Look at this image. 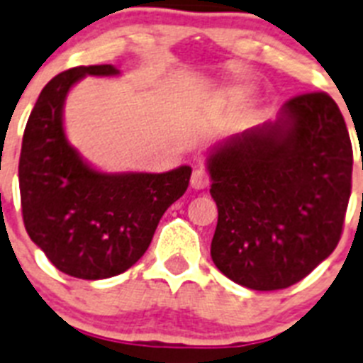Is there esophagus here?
Returning <instances> with one entry per match:
<instances>
[{"instance_id":"1","label":"esophagus","mask_w":363,"mask_h":363,"mask_svg":"<svg viewBox=\"0 0 363 363\" xmlns=\"http://www.w3.org/2000/svg\"><path fill=\"white\" fill-rule=\"evenodd\" d=\"M208 182H210V177L203 167L196 169L194 175H191V188H194V190H205V188L208 186Z\"/></svg>"}]
</instances>
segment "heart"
<instances>
[{
  "label": "heart",
  "mask_w": 363,
  "mask_h": 363,
  "mask_svg": "<svg viewBox=\"0 0 363 363\" xmlns=\"http://www.w3.org/2000/svg\"><path fill=\"white\" fill-rule=\"evenodd\" d=\"M230 99H234V101H245L247 99V92L243 88H234L233 92H230Z\"/></svg>",
  "instance_id": "1"
}]
</instances>
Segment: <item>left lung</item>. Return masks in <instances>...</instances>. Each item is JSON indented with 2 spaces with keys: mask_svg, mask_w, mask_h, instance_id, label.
<instances>
[{
  "mask_svg": "<svg viewBox=\"0 0 363 363\" xmlns=\"http://www.w3.org/2000/svg\"><path fill=\"white\" fill-rule=\"evenodd\" d=\"M206 167L218 205L210 255L236 284L282 290L336 249L351 197L352 145L328 94L286 101L275 121L210 149Z\"/></svg>",
  "mask_w": 363,
  "mask_h": 363,
  "instance_id": "1",
  "label": "left lung"
}]
</instances>
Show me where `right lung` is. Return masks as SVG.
Here are the masks:
<instances>
[{"label": "right lung", "mask_w": 363, "mask_h": 363, "mask_svg": "<svg viewBox=\"0 0 363 363\" xmlns=\"http://www.w3.org/2000/svg\"><path fill=\"white\" fill-rule=\"evenodd\" d=\"M86 75L114 77L112 64L66 69L45 84L21 142L20 196L29 238L69 277L120 275L147 251L157 225L186 191L191 167L166 173H105L66 138L64 103Z\"/></svg>", "instance_id": "1"}]
</instances>
